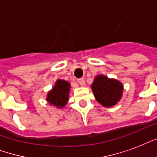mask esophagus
<instances>
[{"instance_id": "1", "label": "esophagus", "mask_w": 157, "mask_h": 157, "mask_svg": "<svg viewBox=\"0 0 157 157\" xmlns=\"http://www.w3.org/2000/svg\"><path fill=\"white\" fill-rule=\"evenodd\" d=\"M77 82H78V84L80 86H85V81H84V79H78V80H77Z\"/></svg>"}]
</instances>
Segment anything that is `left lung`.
<instances>
[{
    "label": "left lung",
    "mask_w": 157,
    "mask_h": 157,
    "mask_svg": "<svg viewBox=\"0 0 157 157\" xmlns=\"http://www.w3.org/2000/svg\"><path fill=\"white\" fill-rule=\"evenodd\" d=\"M96 100L103 107H110L117 104L121 98L123 85L116 79H110L103 75L94 78L91 86Z\"/></svg>",
    "instance_id": "obj_1"
}]
</instances>
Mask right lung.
<instances>
[{
	"instance_id": "right-lung-1",
	"label": "right lung",
	"mask_w": 157,
	"mask_h": 157,
	"mask_svg": "<svg viewBox=\"0 0 157 157\" xmlns=\"http://www.w3.org/2000/svg\"><path fill=\"white\" fill-rule=\"evenodd\" d=\"M70 87L69 82L63 80H58L52 90L48 92L46 101L58 108L63 107L68 101Z\"/></svg>"
}]
</instances>
